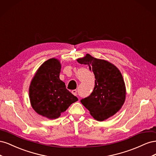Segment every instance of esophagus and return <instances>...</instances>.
Listing matches in <instances>:
<instances>
[{
    "instance_id": "esophagus-1",
    "label": "esophagus",
    "mask_w": 156,
    "mask_h": 156,
    "mask_svg": "<svg viewBox=\"0 0 156 156\" xmlns=\"http://www.w3.org/2000/svg\"><path fill=\"white\" fill-rule=\"evenodd\" d=\"M72 93L73 94L74 96H77V90H72Z\"/></svg>"
}]
</instances>
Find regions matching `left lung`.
Here are the masks:
<instances>
[{"label": "left lung", "mask_w": 156, "mask_h": 156, "mask_svg": "<svg viewBox=\"0 0 156 156\" xmlns=\"http://www.w3.org/2000/svg\"><path fill=\"white\" fill-rule=\"evenodd\" d=\"M77 60L80 64L88 65L96 79L93 92L82 99V104L98 121H103L116 114L126 99V86L120 70L108 61L94 58L89 54Z\"/></svg>", "instance_id": "8db88e82"}]
</instances>
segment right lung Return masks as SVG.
<instances>
[{
  "mask_svg": "<svg viewBox=\"0 0 156 156\" xmlns=\"http://www.w3.org/2000/svg\"><path fill=\"white\" fill-rule=\"evenodd\" d=\"M60 69L58 59L45 61L37 70L29 88L32 108L37 114L49 119H57L78 100L60 79Z\"/></svg>",
  "mask_w": 156,
  "mask_h": 156,
  "instance_id": "right-lung-1",
  "label": "right lung"
}]
</instances>
